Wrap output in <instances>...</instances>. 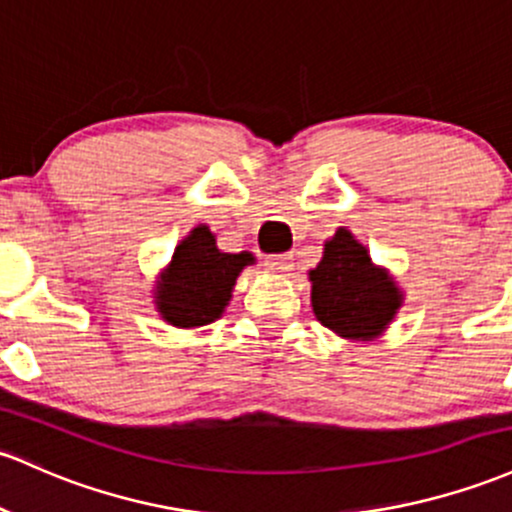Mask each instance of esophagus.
<instances>
[{
  "label": "esophagus",
  "instance_id": "esophagus-1",
  "mask_svg": "<svg viewBox=\"0 0 512 512\" xmlns=\"http://www.w3.org/2000/svg\"><path fill=\"white\" fill-rule=\"evenodd\" d=\"M265 265L269 272L274 274H289L291 269H294V255H291V252H286V255H272L267 257Z\"/></svg>",
  "mask_w": 512,
  "mask_h": 512
}]
</instances>
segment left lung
Returning a JSON list of instances; mask_svg holds the SVG:
<instances>
[{
  "mask_svg": "<svg viewBox=\"0 0 512 512\" xmlns=\"http://www.w3.org/2000/svg\"><path fill=\"white\" fill-rule=\"evenodd\" d=\"M308 282L320 325L355 342L381 338L406 299L389 269L374 265L367 247L347 228L325 240L323 257L308 269Z\"/></svg>",
  "mask_w": 512,
  "mask_h": 512,
  "instance_id": "obj_1",
  "label": "left lung"
}]
</instances>
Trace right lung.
<instances>
[{"label": "right lung", "mask_w": 512, "mask_h": 512, "mask_svg": "<svg viewBox=\"0 0 512 512\" xmlns=\"http://www.w3.org/2000/svg\"><path fill=\"white\" fill-rule=\"evenodd\" d=\"M255 262L252 252L218 250L216 233L199 223L179 240L170 265L157 277L155 311L172 328L209 325L226 311L240 272Z\"/></svg>", "instance_id": "right-lung-1"}]
</instances>
